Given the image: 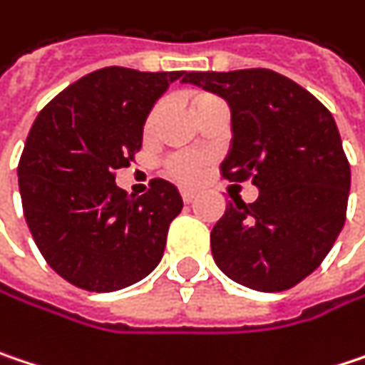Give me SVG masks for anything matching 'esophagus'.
<instances>
[{
  "label": "esophagus",
  "mask_w": 365,
  "mask_h": 365,
  "mask_svg": "<svg viewBox=\"0 0 365 365\" xmlns=\"http://www.w3.org/2000/svg\"><path fill=\"white\" fill-rule=\"evenodd\" d=\"M182 198L185 205H190V202L196 198V192H192V190H182Z\"/></svg>",
  "instance_id": "34e87169"
}]
</instances>
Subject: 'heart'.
Returning a JSON list of instances; mask_svg holds the SVG:
<instances>
[{"label":"heart","mask_w":365,"mask_h":365,"mask_svg":"<svg viewBox=\"0 0 365 365\" xmlns=\"http://www.w3.org/2000/svg\"><path fill=\"white\" fill-rule=\"evenodd\" d=\"M211 96H198L194 104L207 100ZM154 118V113L150 116V123ZM205 165H207V158L202 154H196V152H178L173 156L167 158V165H165V171L171 180L180 183H196L202 178V171H205Z\"/></svg>","instance_id":"b5f03b06"}]
</instances>
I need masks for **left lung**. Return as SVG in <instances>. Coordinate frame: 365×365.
<instances>
[{"label": "left lung", "instance_id": "1", "mask_svg": "<svg viewBox=\"0 0 365 365\" xmlns=\"http://www.w3.org/2000/svg\"><path fill=\"white\" fill-rule=\"evenodd\" d=\"M232 113L230 182L252 180L255 202L234 200L211 232L217 267L234 282L280 292L319 267L347 215L351 169L330 110L269 68L187 73Z\"/></svg>", "mask_w": 365, "mask_h": 365}]
</instances>
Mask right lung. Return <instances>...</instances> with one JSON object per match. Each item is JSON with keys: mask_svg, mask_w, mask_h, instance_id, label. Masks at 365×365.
Returning <instances> with one entry per match:
<instances>
[{"mask_svg": "<svg viewBox=\"0 0 365 365\" xmlns=\"http://www.w3.org/2000/svg\"><path fill=\"white\" fill-rule=\"evenodd\" d=\"M185 71L106 66L60 91L35 118L18 163L26 225L51 269L66 282L113 292L158 265L182 196L152 180L140 198L115 183L142 148L156 100Z\"/></svg>", "mask_w": 365, "mask_h": 365, "instance_id": "right-lung-1", "label": "right lung"}]
</instances>
